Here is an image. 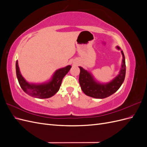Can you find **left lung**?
Here are the masks:
<instances>
[{
  "label": "left lung",
  "instance_id": "8db88e82",
  "mask_svg": "<svg viewBox=\"0 0 147 147\" xmlns=\"http://www.w3.org/2000/svg\"><path fill=\"white\" fill-rule=\"evenodd\" d=\"M118 50H121L119 47H117ZM123 61L121 68L118 76L109 83L102 84L97 82L91 74L82 67H79L80 73L79 75V83L83 92L86 95L96 99H104L116 92L123 84L126 75L125 57L121 50Z\"/></svg>",
  "mask_w": 147,
  "mask_h": 147
}]
</instances>
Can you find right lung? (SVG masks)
<instances>
[{"label":"right lung","mask_w":147,"mask_h":147,"mask_svg":"<svg viewBox=\"0 0 147 147\" xmlns=\"http://www.w3.org/2000/svg\"><path fill=\"white\" fill-rule=\"evenodd\" d=\"M71 65L57 70L53 74L51 80L42 84H30L26 81L22 76L18 61L16 62V72L18 80L21 88L26 94L38 99H47L54 96L59 91L62 81L65 75L69 72Z\"/></svg>","instance_id":"right-lung-1"}]
</instances>
